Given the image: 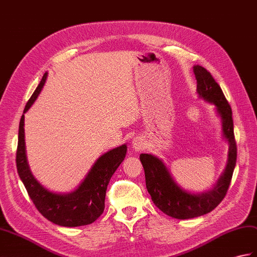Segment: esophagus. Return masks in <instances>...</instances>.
<instances>
[{
  "label": "esophagus",
  "instance_id": "obj_1",
  "mask_svg": "<svg viewBox=\"0 0 257 257\" xmlns=\"http://www.w3.org/2000/svg\"><path fill=\"white\" fill-rule=\"evenodd\" d=\"M145 147H146V141L142 137H136V138H134L133 141H131V148H133V150L135 152H139L143 150Z\"/></svg>",
  "mask_w": 257,
  "mask_h": 257
}]
</instances>
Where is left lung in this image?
<instances>
[{
	"label": "left lung",
	"mask_w": 257,
	"mask_h": 257,
	"mask_svg": "<svg viewBox=\"0 0 257 257\" xmlns=\"http://www.w3.org/2000/svg\"><path fill=\"white\" fill-rule=\"evenodd\" d=\"M193 71L197 80L198 97L216 107L214 110L221 121L222 139L229 146L228 161L221 176L212 188L202 193H192L178 185L162 159L151 153L140 154L147 189L153 204L168 216L181 220L200 217L212 211L222 201L230 186L236 162L233 119L228 100L221 87L205 68L197 64L193 67Z\"/></svg>",
	"instance_id": "obj_1"
}]
</instances>
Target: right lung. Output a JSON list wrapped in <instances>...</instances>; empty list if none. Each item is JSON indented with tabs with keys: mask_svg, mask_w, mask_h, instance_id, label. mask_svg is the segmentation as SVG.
Here are the masks:
<instances>
[{
	"mask_svg": "<svg viewBox=\"0 0 257 257\" xmlns=\"http://www.w3.org/2000/svg\"><path fill=\"white\" fill-rule=\"evenodd\" d=\"M47 75L48 73L46 72L32 97L29 98L21 118L16 152L17 172L34 205L46 219L61 226L91 224L104 211L107 185L118 166L126 158L127 145L111 149L100 156L95 161L84 180L72 192L56 193L46 188L34 176L29 168L26 156L24 120L25 114L43 89Z\"/></svg>",
	"mask_w": 257,
	"mask_h": 257,
	"instance_id": "obj_1",
	"label": "right lung"
}]
</instances>
